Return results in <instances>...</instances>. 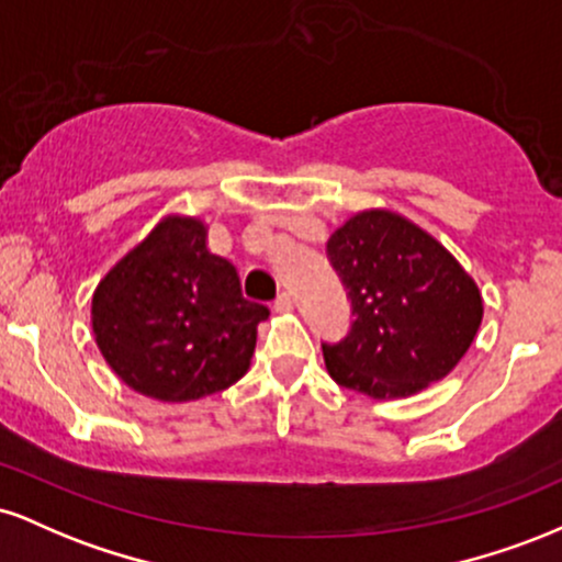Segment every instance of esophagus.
<instances>
[{"label":"esophagus","instance_id":"34e87169","mask_svg":"<svg viewBox=\"0 0 562 562\" xmlns=\"http://www.w3.org/2000/svg\"><path fill=\"white\" fill-rule=\"evenodd\" d=\"M274 312H280V314L293 312V295H290V293H282L280 299L274 301Z\"/></svg>","mask_w":562,"mask_h":562}]
</instances>
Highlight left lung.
Segmentation results:
<instances>
[{"label": "left lung", "mask_w": 562, "mask_h": 562, "mask_svg": "<svg viewBox=\"0 0 562 562\" xmlns=\"http://www.w3.org/2000/svg\"><path fill=\"white\" fill-rule=\"evenodd\" d=\"M357 314L340 344L322 346L330 378L378 398H406L447 378L475 340L483 295L420 224L364 209L327 240Z\"/></svg>", "instance_id": "8db88e82"}]
</instances>
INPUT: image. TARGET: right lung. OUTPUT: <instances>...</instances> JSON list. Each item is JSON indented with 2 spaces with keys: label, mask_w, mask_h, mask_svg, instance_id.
<instances>
[{
  "label": "right lung",
  "mask_w": 562,
  "mask_h": 562,
  "mask_svg": "<svg viewBox=\"0 0 562 562\" xmlns=\"http://www.w3.org/2000/svg\"><path fill=\"white\" fill-rule=\"evenodd\" d=\"M263 303L243 295L235 263L211 254L209 224L166 214L92 293V333L132 391L198 402L250 370Z\"/></svg>",
  "instance_id": "add662e5"
}]
</instances>
